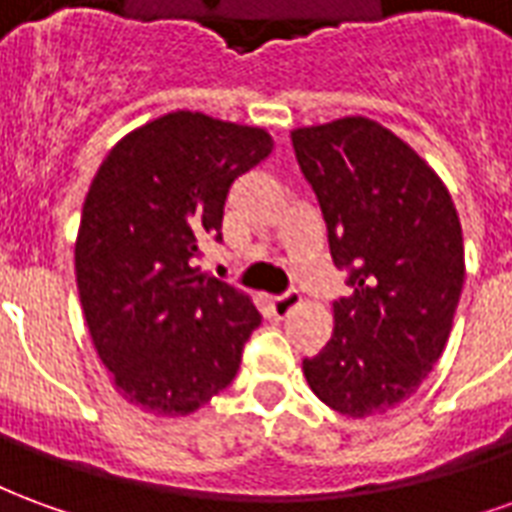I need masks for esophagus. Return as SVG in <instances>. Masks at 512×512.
Returning a JSON list of instances; mask_svg holds the SVG:
<instances>
[{"label":"esophagus","instance_id":"34e87169","mask_svg":"<svg viewBox=\"0 0 512 512\" xmlns=\"http://www.w3.org/2000/svg\"><path fill=\"white\" fill-rule=\"evenodd\" d=\"M296 304H299V293H293V290H290V293H285V296H274V299L268 301V310H271L274 318H288Z\"/></svg>","mask_w":512,"mask_h":512}]
</instances>
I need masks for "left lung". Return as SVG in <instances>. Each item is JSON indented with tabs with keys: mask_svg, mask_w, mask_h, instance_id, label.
Listing matches in <instances>:
<instances>
[{
	"mask_svg": "<svg viewBox=\"0 0 512 512\" xmlns=\"http://www.w3.org/2000/svg\"><path fill=\"white\" fill-rule=\"evenodd\" d=\"M290 139L354 290L334 301L332 340L304 359V378L345 417H376L417 392L450 340L466 277L461 219L428 161L370 117Z\"/></svg>",
	"mask_w": 512,
	"mask_h": 512,
	"instance_id": "1",
	"label": "left lung"
}]
</instances>
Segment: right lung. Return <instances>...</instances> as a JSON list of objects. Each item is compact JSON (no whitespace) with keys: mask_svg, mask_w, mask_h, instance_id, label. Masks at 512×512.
I'll list each match as a JSON object with an SVG mask.
<instances>
[{"mask_svg":"<svg viewBox=\"0 0 512 512\" xmlns=\"http://www.w3.org/2000/svg\"><path fill=\"white\" fill-rule=\"evenodd\" d=\"M271 150L266 128L169 112L123 136L95 172L76 285L98 359L131 406L186 417L238 373L260 312L191 263L205 235L222 241L233 180Z\"/></svg>","mask_w":512,"mask_h":512,"instance_id":"right-lung-1","label":"right lung"}]
</instances>
